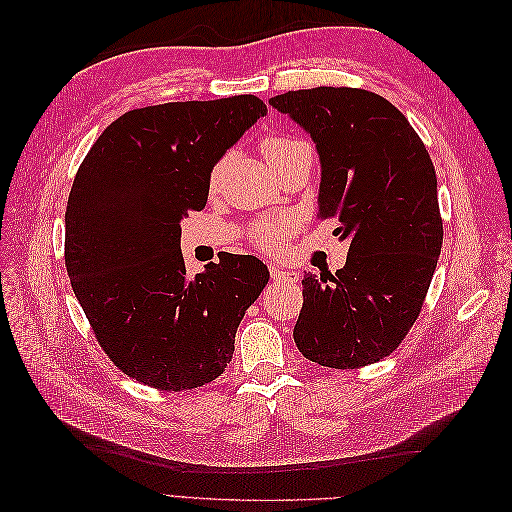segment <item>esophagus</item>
I'll return each instance as SVG.
<instances>
[{"instance_id": "obj_1", "label": "esophagus", "mask_w": 512, "mask_h": 512, "mask_svg": "<svg viewBox=\"0 0 512 512\" xmlns=\"http://www.w3.org/2000/svg\"><path fill=\"white\" fill-rule=\"evenodd\" d=\"M269 273H271V280H273V282L297 284V280H299V273H297V271H288V269L277 267V265H271V267H269Z\"/></svg>"}]
</instances>
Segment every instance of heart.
Listing matches in <instances>:
<instances>
[{
	"label": "heart",
	"mask_w": 512,
	"mask_h": 512,
	"mask_svg": "<svg viewBox=\"0 0 512 512\" xmlns=\"http://www.w3.org/2000/svg\"><path fill=\"white\" fill-rule=\"evenodd\" d=\"M303 149H309L307 143L299 141V138L294 136H286V134H275V136H269L262 141V156H265V160L269 164L282 160V158H288L292 156V153L297 151H303ZM226 162L228 158H222L218 164H215L211 168V175H209V185L211 188H218V183L222 179V173L226 168ZM292 228V224L288 220H273V222H262L256 226L254 235H256V241L265 247V250H280L282 243H284V237L288 235Z\"/></svg>",
	"instance_id": "heart-1"
}]
</instances>
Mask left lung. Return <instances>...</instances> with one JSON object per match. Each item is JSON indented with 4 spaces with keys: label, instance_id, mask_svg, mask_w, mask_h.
Segmentation results:
<instances>
[{
    "label": "left lung",
    "instance_id": "8db88e82",
    "mask_svg": "<svg viewBox=\"0 0 512 512\" xmlns=\"http://www.w3.org/2000/svg\"><path fill=\"white\" fill-rule=\"evenodd\" d=\"M269 104L314 141L318 220L335 218L350 241L344 269L305 273L294 344L322 367L376 363L408 335L438 265L436 168L408 119L371 91L299 89Z\"/></svg>",
    "mask_w": 512,
    "mask_h": 512
}]
</instances>
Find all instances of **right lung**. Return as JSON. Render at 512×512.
<instances>
[{
  "label": "right lung",
  "mask_w": 512,
  "mask_h": 512,
  "mask_svg": "<svg viewBox=\"0 0 512 512\" xmlns=\"http://www.w3.org/2000/svg\"><path fill=\"white\" fill-rule=\"evenodd\" d=\"M265 115L256 96L136 108L100 134L74 177L72 290L111 361L153 389L218 378L269 282L256 256L226 254L194 280L181 256V222L207 205L211 168Z\"/></svg>",
  "instance_id": "1"
}]
</instances>
